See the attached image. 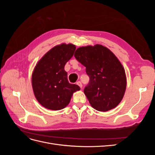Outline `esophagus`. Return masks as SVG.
<instances>
[{
  "label": "esophagus",
  "mask_w": 155,
  "mask_h": 155,
  "mask_svg": "<svg viewBox=\"0 0 155 155\" xmlns=\"http://www.w3.org/2000/svg\"><path fill=\"white\" fill-rule=\"evenodd\" d=\"M77 85H78L79 87H80V88H82V87H83L82 83H81V81H78V82H77Z\"/></svg>",
  "instance_id": "esophagus-1"
}]
</instances>
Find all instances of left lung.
<instances>
[{
  "mask_svg": "<svg viewBox=\"0 0 155 155\" xmlns=\"http://www.w3.org/2000/svg\"><path fill=\"white\" fill-rule=\"evenodd\" d=\"M74 56L86 67L90 78L84 93L91 105L101 112L114 109L122 100L127 86L125 69L119 59L101 45L79 47Z\"/></svg>",
  "mask_w": 155,
  "mask_h": 155,
  "instance_id": "1",
  "label": "left lung"
}]
</instances>
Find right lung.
Instances as JSON below:
<instances>
[{
  "label": "right lung",
  "instance_id": "obj_1",
  "mask_svg": "<svg viewBox=\"0 0 155 155\" xmlns=\"http://www.w3.org/2000/svg\"><path fill=\"white\" fill-rule=\"evenodd\" d=\"M73 44L54 46L37 63L31 76L34 95L39 104L47 109L58 110L66 107L74 92L80 90L75 84L69 83L64 66L76 50Z\"/></svg>",
  "mask_w": 155,
  "mask_h": 155
}]
</instances>
